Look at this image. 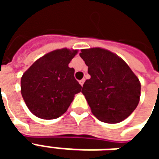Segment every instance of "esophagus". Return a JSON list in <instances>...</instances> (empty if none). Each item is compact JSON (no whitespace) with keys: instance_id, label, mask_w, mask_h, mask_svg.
Here are the masks:
<instances>
[{"instance_id":"esophagus-1","label":"esophagus","mask_w":159,"mask_h":159,"mask_svg":"<svg viewBox=\"0 0 159 159\" xmlns=\"http://www.w3.org/2000/svg\"><path fill=\"white\" fill-rule=\"evenodd\" d=\"M84 82H85V79H82V80H80L79 81V83L83 86V83H84Z\"/></svg>"}]
</instances>
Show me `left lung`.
<instances>
[{
	"label": "left lung",
	"instance_id": "8db88e82",
	"mask_svg": "<svg viewBox=\"0 0 159 159\" xmlns=\"http://www.w3.org/2000/svg\"><path fill=\"white\" fill-rule=\"evenodd\" d=\"M80 57L89 66L91 77L86 80L82 93L92 113L101 121L117 123L136 108L140 96V83L129 66L106 49H82Z\"/></svg>",
	"mask_w": 159,
	"mask_h": 159
}]
</instances>
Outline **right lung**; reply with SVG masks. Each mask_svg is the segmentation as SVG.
I'll list each match as a JSON object with an SVG mask.
<instances>
[{
	"mask_svg": "<svg viewBox=\"0 0 159 159\" xmlns=\"http://www.w3.org/2000/svg\"><path fill=\"white\" fill-rule=\"evenodd\" d=\"M77 50L58 49L37 59L21 78V94L35 116L55 119L66 112L82 86L68 65Z\"/></svg>",
	"mask_w": 159,
	"mask_h": 159,
	"instance_id": "1",
	"label": "right lung"
}]
</instances>
